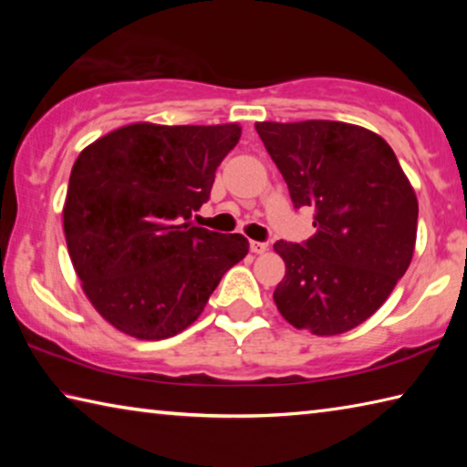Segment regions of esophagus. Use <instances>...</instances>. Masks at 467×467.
<instances>
[{"label":"esophagus","mask_w":467,"mask_h":467,"mask_svg":"<svg viewBox=\"0 0 467 467\" xmlns=\"http://www.w3.org/2000/svg\"><path fill=\"white\" fill-rule=\"evenodd\" d=\"M251 251L255 253V255H262V253L267 251V243L262 241H251Z\"/></svg>","instance_id":"esophagus-1"}]
</instances>
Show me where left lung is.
<instances>
[{
    "label": "left lung",
    "mask_w": 467,
    "mask_h": 467,
    "mask_svg": "<svg viewBox=\"0 0 467 467\" xmlns=\"http://www.w3.org/2000/svg\"><path fill=\"white\" fill-rule=\"evenodd\" d=\"M295 208H313L315 234L274 249L286 275L274 290L282 317L315 336L367 321L414 255L418 202L389 144L342 121L255 123Z\"/></svg>",
    "instance_id": "obj_1"
}]
</instances>
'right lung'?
<instances>
[{
    "mask_svg": "<svg viewBox=\"0 0 467 467\" xmlns=\"http://www.w3.org/2000/svg\"><path fill=\"white\" fill-rule=\"evenodd\" d=\"M239 138L236 123H133L78 156L63 205L67 251L94 309L123 334L177 336L249 253L243 234L189 223Z\"/></svg>",
    "mask_w": 467,
    "mask_h": 467,
    "instance_id": "add662e5",
    "label": "right lung"
}]
</instances>
